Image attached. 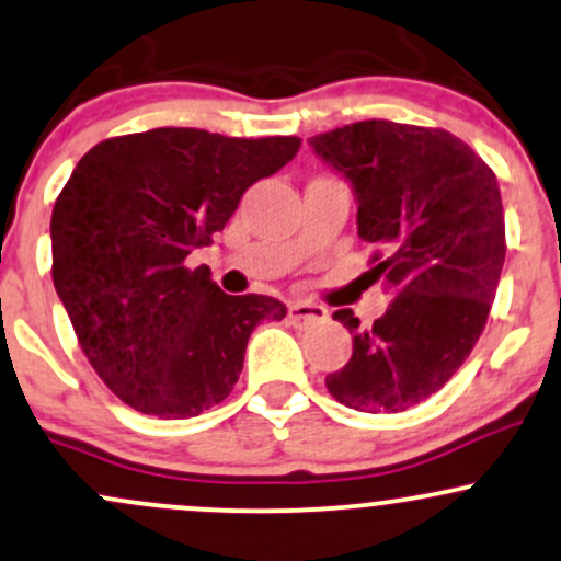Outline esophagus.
<instances>
[{"label":"esophagus","instance_id":"esophagus-1","mask_svg":"<svg viewBox=\"0 0 561 561\" xmlns=\"http://www.w3.org/2000/svg\"><path fill=\"white\" fill-rule=\"evenodd\" d=\"M287 319H290L295 328H317V324L328 322V309L317 304H290Z\"/></svg>","mask_w":561,"mask_h":561}]
</instances>
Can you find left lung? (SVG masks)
<instances>
[{"label": "left lung", "mask_w": 561, "mask_h": 561, "mask_svg": "<svg viewBox=\"0 0 561 561\" xmlns=\"http://www.w3.org/2000/svg\"><path fill=\"white\" fill-rule=\"evenodd\" d=\"M309 144L354 188L359 237L380 248L370 274L393 295L367 330L351 309L332 313L354 332V354L324 383L351 410L415 408L458 373L488 324L506 261L495 172L439 127L367 119Z\"/></svg>", "instance_id": "8db88e82"}]
</instances>
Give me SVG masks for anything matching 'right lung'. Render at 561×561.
Returning a JSON list of instances; mask_svg holds the SVG:
<instances>
[{
	"instance_id": "add662e5",
	"label": "right lung",
	"mask_w": 561,
	"mask_h": 561,
	"mask_svg": "<svg viewBox=\"0 0 561 561\" xmlns=\"http://www.w3.org/2000/svg\"><path fill=\"white\" fill-rule=\"evenodd\" d=\"M300 138H226L157 127L108 138L79 159L55 199L53 282L92 370L125 404L194 417L229 397L268 295H226L188 268L252 183L298 153Z\"/></svg>"
}]
</instances>
